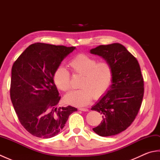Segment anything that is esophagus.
<instances>
[{"instance_id":"1","label":"esophagus","mask_w":160,"mask_h":160,"mask_svg":"<svg viewBox=\"0 0 160 160\" xmlns=\"http://www.w3.org/2000/svg\"><path fill=\"white\" fill-rule=\"evenodd\" d=\"M78 109H79L80 111H89V109H88V108H79Z\"/></svg>"}]
</instances>
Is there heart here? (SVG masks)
<instances>
[{"label":"heart","instance_id":"heart-1","mask_svg":"<svg viewBox=\"0 0 160 160\" xmlns=\"http://www.w3.org/2000/svg\"><path fill=\"white\" fill-rule=\"evenodd\" d=\"M68 66L73 76H82L79 84L80 89L71 91L64 96L67 104L75 107L89 104L93 98L100 99L106 93L113 80V70L106 61L98 60L95 58L80 53L71 59ZM54 84L62 91H68L71 88L70 73L66 69L60 67L53 75Z\"/></svg>","mask_w":160,"mask_h":160}]
</instances>
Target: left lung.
<instances>
[{
	"mask_svg": "<svg viewBox=\"0 0 160 160\" xmlns=\"http://www.w3.org/2000/svg\"><path fill=\"white\" fill-rule=\"evenodd\" d=\"M90 52L102 57L113 70L110 89L91 108L103 118L93 130L102 137L117 135L132 124L141 107L144 87L140 64L120 43L100 45Z\"/></svg>",
	"mask_w": 160,
	"mask_h": 160,
	"instance_id": "1",
	"label": "left lung"
}]
</instances>
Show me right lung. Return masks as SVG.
I'll return each mask as SVG.
<instances>
[{
	"label": "right lung",
	"instance_id": "obj_1",
	"mask_svg": "<svg viewBox=\"0 0 160 160\" xmlns=\"http://www.w3.org/2000/svg\"><path fill=\"white\" fill-rule=\"evenodd\" d=\"M76 49L37 42L29 45L12 68L10 98L18 120L29 133L40 138L56 136L77 108L60 107L53 80L64 58Z\"/></svg>",
	"mask_w": 160,
	"mask_h": 160
}]
</instances>
